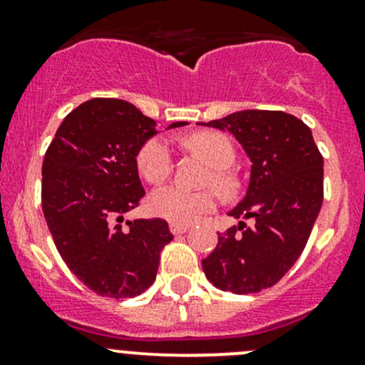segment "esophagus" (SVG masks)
Returning <instances> with one entry per match:
<instances>
[{"label": "esophagus", "mask_w": 365, "mask_h": 365, "mask_svg": "<svg viewBox=\"0 0 365 365\" xmlns=\"http://www.w3.org/2000/svg\"><path fill=\"white\" fill-rule=\"evenodd\" d=\"M170 231L173 234H183L189 231V225L185 224H170Z\"/></svg>", "instance_id": "34e87169"}]
</instances>
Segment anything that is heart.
<instances>
[{"instance_id": "heart-1", "label": "heart", "mask_w": 365, "mask_h": 365, "mask_svg": "<svg viewBox=\"0 0 365 365\" xmlns=\"http://www.w3.org/2000/svg\"><path fill=\"white\" fill-rule=\"evenodd\" d=\"M187 145L212 163L213 171H210L206 185H215L227 197L237 192L240 183L231 170L236 160V148L225 134L217 131L195 133L187 138ZM136 160L141 175L152 183L164 182L175 170L173 148L163 136H153L145 141ZM148 205L152 213L173 224H192L199 217L217 208L218 192L213 187L192 190L178 183H170L153 190Z\"/></svg>"}]
</instances>
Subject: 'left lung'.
<instances>
[{
  "mask_svg": "<svg viewBox=\"0 0 365 365\" xmlns=\"http://www.w3.org/2000/svg\"><path fill=\"white\" fill-rule=\"evenodd\" d=\"M206 125L227 129L250 157L247 195L229 215L255 222L218 232L202 269L225 292L271 289L308 243L324 201V157L308 125L285 112L245 110Z\"/></svg>",
  "mask_w": 365,
  "mask_h": 365,
  "instance_id": "left-lung-1",
  "label": "left lung"
}]
</instances>
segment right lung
I'll return each mask as SVG.
<instances>
[{"label":"right lung","instance_id":"right-lung-1","mask_svg":"<svg viewBox=\"0 0 365 365\" xmlns=\"http://www.w3.org/2000/svg\"><path fill=\"white\" fill-rule=\"evenodd\" d=\"M185 122H175L180 128ZM155 122L122 99L94 98L66 115L45 152L41 208L57 252L101 297L140 295L173 240L163 218L125 222L145 195L136 155Z\"/></svg>","mask_w":365,"mask_h":365}]
</instances>
